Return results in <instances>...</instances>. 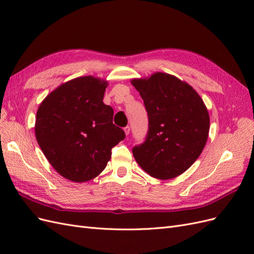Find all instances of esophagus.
<instances>
[{
  "label": "esophagus",
  "instance_id": "34e87169",
  "mask_svg": "<svg viewBox=\"0 0 254 254\" xmlns=\"http://www.w3.org/2000/svg\"><path fill=\"white\" fill-rule=\"evenodd\" d=\"M124 131H125L126 135H128V134L130 133V127H129V126H126V127L124 128Z\"/></svg>",
  "mask_w": 254,
  "mask_h": 254
}]
</instances>
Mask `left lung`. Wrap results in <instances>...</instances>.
<instances>
[{
  "instance_id": "left-lung-1",
  "label": "left lung",
  "mask_w": 254,
  "mask_h": 254,
  "mask_svg": "<svg viewBox=\"0 0 254 254\" xmlns=\"http://www.w3.org/2000/svg\"><path fill=\"white\" fill-rule=\"evenodd\" d=\"M148 114L145 141L132 153L143 170L157 179L176 178L202 152L210 117L197 92L189 83L166 73L132 79Z\"/></svg>"
}]
</instances>
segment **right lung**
I'll return each mask as SVG.
<instances>
[{
    "mask_svg": "<svg viewBox=\"0 0 254 254\" xmlns=\"http://www.w3.org/2000/svg\"><path fill=\"white\" fill-rule=\"evenodd\" d=\"M107 86L106 80L82 76L51 92L38 108L37 142L67 180L95 178L107 166L111 149L125 139L124 130L113 124V109L103 102Z\"/></svg>",
    "mask_w": 254,
    "mask_h": 254,
    "instance_id": "add662e5",
    "label": "right lung"
}]
</instances>
